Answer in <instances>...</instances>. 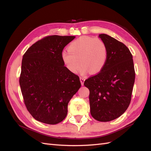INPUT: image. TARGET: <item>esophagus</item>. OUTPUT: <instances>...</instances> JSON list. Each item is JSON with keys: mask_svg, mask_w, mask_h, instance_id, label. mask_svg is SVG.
I'll list each match as a JSON object with an SVG mask.
<instances>
[{"mask_svg": "<svg viewBox=\"0 0 151 151\" xmlns=\"http://www.w3.org/2000/svg\"><path fill=\"white\" fill-rule=\"evenodd\" d=\"M80 81H81V83L82 85H84V81H85V77H80Z\"/></svg>", "mask_w": 151, "mask_h": 151, "instance_id": "34e87169", "label": "esophagus"}]
</instances>
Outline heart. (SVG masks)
<instances>
[{
  "label": "heart",
  "instance_id": "heart-1",
  "mask_svg": "<svg viewBox=\"0 0 151 151\" xmlns=\"http://www.w3.org/2000/svg\"><path fill=\"white\" fill-rule=\"evenodd\" d=\"M107 57V47L103 41L86 36L73 41L68 51L64 50L61 54L63 63L71 72H78L82 64V74L89 71L92 74H98L104 68Z\"/></svg>",
  "mask_w": 151,
  "mask_h": 151
}]
</instances>
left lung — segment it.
I'll return each instance as SVG.
<instances>
[{
  "label": "left lung",
  "mask_w": 151,
  "mask_h": 151,
  "mask_svg": "<svg viewBox=\"0 0 151 151\" xmlns=\"http://www.w3.org/2000/svg\"><path fill=\"white\" fill-rule=\"evenodd\" d=\"M99 37L106 45V63L84 85L89 90L91 115L98 121L109 122L120 116L129 107L135 72L132 55L125 45L106 34Z\"/></svg>",
  "instance_id": "8db88e82"
}]
</instances>
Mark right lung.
I'll list each match as a JSON object with an SVG mask.
<instances>
[{"label":"right lung","instance_id":"1","mask_svg":"<svg viewBox=\"0 0 151 151\" xmlns=\"http://www.w3.org/2000/svg\"><path fill=\"white\" fill-rule=\"evenodd\" d=\"M74 36L52 35L38 40L22 60L19 84L25 106L35 120L55 125L65 119L70 100L81 88L77 75L61 58Z\"/></svg>","mask_w":151,"mask_h":151}]
</instances>
